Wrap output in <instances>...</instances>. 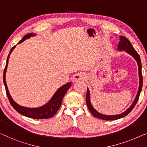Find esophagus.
<instances>
[{
    "label": "esophagus",
    "instance_id": "esophagus-1",
    "mask_svg": "<svg viewBox=\"0 0 147 147\" xmlns=\"http://www.w3.org/2000/svg\"><path fill=\"white\" fill-rule=\"evenodd\" d=\"M84 78H85V76H84V74L78 73V74H76L75 75L73 76V82H77V81H79V80H84Z\"/></svg>",
    "mask_w": 147,
    "mask_h": 147
}]
</instances>
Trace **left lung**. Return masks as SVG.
<instances>
[{"label":"left lung","instance_id":"obj_1","mask_svg":"<svg viewBox=\"0 0 147 147\" xmlns=\"http://www.w3.org/2000/svg\"><path fill=\"white\" fill-rule=\"evenodd\" d=\"M118 50L126 51V52L129 53V55H131L132 57L136 60V63H137V65H138V67L139 87H138V92L136 96V98L131 106L129 108L125 111V112L121 113V114L120 115H105L97 112V111L93 108V107L92 106L91 103H90V92H89V89L87 88V92H86V105H87L88 109H89L90 112L92 113L94 117L98 118V119H100L106 120V121H113V120L121 119V118L127 116L129 113H131V111L133 110L134 107H135L136 102H138V98H139L140 92H141V90H142V71H141L142 65H141V61H140V59L139 55H138V54L135 51V49L133 48V45H131V43L130 42V41L128 40L125 36H120V41H119V45H118Z\"/></svg>","mask_w":147,"mask_h":147}]
</instances>
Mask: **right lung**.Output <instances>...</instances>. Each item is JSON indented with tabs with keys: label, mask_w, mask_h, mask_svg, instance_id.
<instances>
[{
	"label": "right lung",
	"mask_w": 147,
	"mask_h": 147,
	"mask_svg": "<svg viewBox=\"0 0 147 147\" xmlns=\"http://www.w3.org/2000/svg\"><path fill=\"white\" fill-rule=\"evenodd\" d=\"M36 35L35 34H33L32 33H29V34H26L19 42L18 44H20L23 42L24 40H25L26 39L29 38L30 36H33ZM16 47L14 46L11 49V51L8 55L7 60V63H6V66L4 70V74H3V82L5 84L6 92H7V95L8 96V98L11 102L12 107L17 111L18 113L21 114L22 115L25 116V117L31 118V119H49L53 117L57 112L59 110L60 107H61L62 100H63V97L66 94V92L69 89V88L71 86V82H69V83L65 84L63 86H61V88H59V89L57 90V92H55V94L53 95L52 98L51 99L50 101H49L48 103H47L46 105H43L42 107H38V108H26V107H24L22 106H20L19 105H18L17 103L15 102L14 101L13 99L12 98V97L9 94V90H8V87L7 85V82H6V72H7V66L8 63H9V59L10 57V55H11L12 51L14 50V49Z\"/></svg>",
	"instance_id": "obj_1"
}]
</instances>
